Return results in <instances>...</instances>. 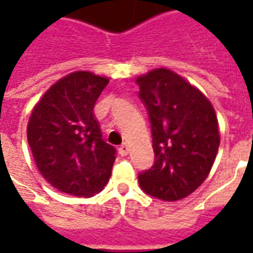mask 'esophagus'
Segmentation results:
<instances>
[{"mask_svg":"<svg viewBox=\"0 0 253 253\" xmlns=\"http://www.w3.org/2000/svg\"><path fill=\"white\" fill-rule=\"evenodd\" d=\"M119 154L121 156H127L128 154V146H127V143H122L121 148H119Z\"/></svg>","mask_w":253,"mask_h":253,"instance_id":"1","label":"esophagus"}]
</instances>
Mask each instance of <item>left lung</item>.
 Wrapping results in <instances>:
<instances>
[{"instance_id":"obj_1","label":"left lung","mask_w":253,"mask_h":253,"mask_svg":"<svg viewBox=\"0 0 253 253\" xmlns=\"http://www.w3.org/2000/svg\"><path fill=\"white\" fill-rule=\"evenodd\" d=\"M152 125L156 160L138 175L148 195L179 201L205 181L219 146L215 111L199 89L168 69L137 78Z\"/></svg>"}]
</instances>
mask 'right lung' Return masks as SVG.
Returning <instances> with one entry per match:
<instances>
[{"mask_svg": "<svg viewBox=\"0 0 253 253\" xmlns=\"http://www.w3.org/2000/svg\"><path fill=\"white\" fill-rule=\"evenodd\" d=\"M108 78L74 72L52 85L31 114L27 137L36 167L54 188L89 198L110 180L116 149L101 138L93 108Z\"/></svg>", "mask_w": 253, "mask_h": 253, "instance_id": "obj_1", "label": "right lung"}]
</instances>
